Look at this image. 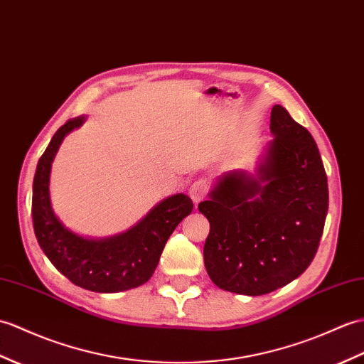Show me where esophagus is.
I'll list each match as a JSON object with an SVG mask.
<instances>
[{
	"label": "esophagus",
	"mask_w": 364,
	"mask_h": 364,
	"mask_svg": "<svg viewBox=\"0 0 364 364\" xmlns=\"http://www.w3.org/2000/svg\"><path fill=\"white\" fill-rule=\"evenodd\" d=\"M209 191V184L205 178H200V180H196L189 188V196L193 200V203H198L201 201L203 198L206 197V193Z\"/></svg>",
	"instance_id": "esophagus-1"
}]
</instances>
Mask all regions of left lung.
<instances>
[{
  "instance_id": "8db88e82",
  "label": "left lung",
  "mask_w": 364,
  "mask_h": 364,
  "mask_svg": "<svg viewBox=\"0 0 364 364\" xmlns=\"http://www.w3.org/2000/svg\"><path fill=\"white\" fill-rule=\"evenodd\" d=\"M273 139L256 173L218 176L198 210L209 220L203 257L218 289L272 293L314 260L328 209L327 175L314 136L282 105L269 117Z\"/></svg>"
}]
</instances>
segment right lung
<instances>
[{
    "instance_id": "add662e5",
    "label": "right lung",
    "mask_w": 364,
    "mask_h": 364,
    "mask_svg": "<svg viewBox=\"0 0 364 364\" xmlns=\"http://www.w3.org/2000/svg\"><path fill=\"white\" fill-rule=\"evenodd\" d=\"M85 121L87 116H77L63 124L38 159L32 186L33 231L50 264L77 287L96 293L136 289L154 274L167 239L192 213L193 203L184 193H175L130 230L105 239L82 237L68 230L50 205V166L66 134Z\"/></svg>"
}]
</instances>
